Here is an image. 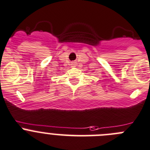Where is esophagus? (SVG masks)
Returning <instances> with one entry per match:
<instances>
[{
	"instance_id": "34e87169",
	"label": "esophagus",
	"mask_w": 150,
	"mask_h": 150,
	"mask_svg": "<svg viewBox=\"0 0 150 150\" xmlns=\"http://www.w3.org/2000/svg\"><path fill=\"white\" fill-rule=\"evenodd\" d=\"M72 67H75V66H76V63L72 62Z\"/></svg>"
}]
</instances>
